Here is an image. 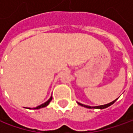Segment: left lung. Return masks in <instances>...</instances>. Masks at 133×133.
I'll return each mask as SVG.
<instances>
[{"mask_svg":"<svg viewBox=\"0 0 133 133\" xmlns=\"http://www.w3.org/2000/svg\"><path fill=\"white\" fill-rule=\"evenodd\" d=\"M117 99H118V98H117ZM117 99H115V101H113L110 102V103H109V104H104V105H101V106H96V107H90V106H87V105L82 104L78 103V104L80 106H81V107H86V108H89V109H105V108H107V107H108L111 106L112 104H113L115 101H117Z\"/></svg>","mask_w":133,"mask_h":133,"instance_id":"left-lung-1","label":"left lung"}]
</instances>
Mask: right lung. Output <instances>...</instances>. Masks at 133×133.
Returning <instances> with one entry per match:
<instances>
[{
    "mask_svg": "<svg viewBox=\"0 0 133 133\" xmlns=\"http://www.w3.org/2000/svg\"><path fill=\"white\" fill-rule=\"evenodd\" d=\"M52 96H51V97L49 98V99L47 101H46L45 103L42 104H41L40 106H38L37 107H35V108H33V110H38V109H41V108H43V107H45L48 106L49 104L50 103V101H52ZM29 109H31V108H29Z\"/></svg>",
    "mask_w": 133,
    "mask_h": 133,
    "instance_id": "right-lung-1",
    "label": "right lung"
}]
</instances>
